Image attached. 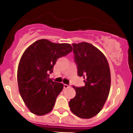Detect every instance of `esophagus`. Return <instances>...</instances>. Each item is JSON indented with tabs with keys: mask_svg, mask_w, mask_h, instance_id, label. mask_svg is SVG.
Listing matches in <instances>:
<instances>
[{
	"mask_svg": "<svg viewBox=\"0 0 133 133\" xmlns=\"http://www.w3.org/2000/svg\"><path fill=\"white\" fill-rule=\"evenodd\" d=\"M69 87V85H67V84H64V89H67V88H68Z\"/></svg>",
	"mask_w": 133,
	"mask_h": 133,
	"instance_id": "obj_1",
	"label": "esophagus"
}]
</instances>
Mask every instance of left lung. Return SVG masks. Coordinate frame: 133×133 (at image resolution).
Segmentation results:
<instances>
[{
	"mask_svg": "<svg viewBox=\"0 0 133 133\" xmlns=\"http://www.w3.org/2000/svg\"><path fill=\"white\" fill-rule=\"evenodd\" d=\"M78 75L83 76L85 85L73 86L75 98L69 102L71 111L81 118H91L102 110L111 87V73L107 58L89 43L72 44Z\"/></svg>",
	"mask_w": 133,
	"mask_h": 133,
	"instance_id": "obj_1",
	"label": "left lung"
}]
</instances>
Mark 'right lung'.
Returning <instances> with one entry per match:
<instances>
[{
    "label": "right lung",
    "mask_w": 133,
    "mask_h": 133,
    "mask_svg": "<svg viewBox=\"0 0 133 133\" xmlns=\"http://www.w3.org/2000/svg\"><path fill=\"white\" fill-rule=\"evenodd\" d=\"M72 50L69 44L41 39L24 52L18 64L17 81L21 97L32 113L42 116L52 111L64 85L49 78V73L53 72L57 60Z\"/></svg>",
    "instance_id": "right-lung-1"
}]
</instances>
